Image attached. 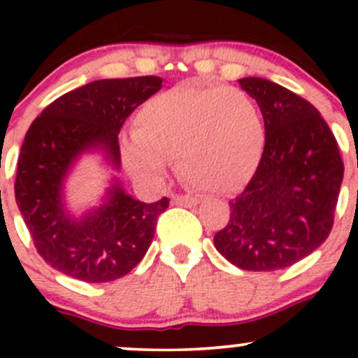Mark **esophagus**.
<instances>
[{"instance_id": "1", "label": "esophagus", "mask_w": 358, "mask_h": 358, "mask_svg": "<svg viewBox=\"0 0 358 358\" xmlns=\"http://www.w3.org/2000/svg\"><path fill=\"white\" fill-rule=\"evenodd\" d=\"M171 202L175 205H185V207H193L200 202L199 196H193V195H173L171 196Z\"/></svg>"}]
</instances>
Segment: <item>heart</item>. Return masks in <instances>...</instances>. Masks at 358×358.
I'll return each instance as SVG.
<instances>
[{
	"label": "heart",
	"instance_id": "heart-1",
	"mask_svg": "<svg viewBox=\"0 0 358 358\" xmlns=\"http://www.w3.org/2000/svg\"><path fill=\"white\" fill-rule=\"evenodd\" d=\"M264 143V121L248 92L183 84L143 106L122 158L141 182L162 180L170 159L178 158L192 183L234 190L254 173Z\"/></svg>",
	"mask_w": 358,
	"mask_h": 358
}]
</instances>
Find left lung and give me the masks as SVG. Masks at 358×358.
<instances>
[{
  "label": "left lung",
  "instance_id": "1",
  "mask_svg": "<svg viewBox=\"0 0 358 358\" xmlns=\"http://www.w3.org/2000/svg\"><path fill=\"white\" fill-rule=\"evenodd\" d=\"M239 84L261 109L266 143L256 173L229 202L231 219L213 244L241 269H285L330 236L343 162L313 104L261 77Z\"/></svg>",
  "mask_w": 358,
  "mask_h": 358
}]
</instances>
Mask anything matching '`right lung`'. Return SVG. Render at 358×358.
<instances>
[{
  "instance_id": "obj_1",
  "label": "right lung",
  "mask_w": 358,
  "mask_h": 358,
  "mask_svg": "<svg viewBox=\"0 0 358 358\" xmlns=\"http://www.w3.org/2000/svg\"><path fill=\"white\" fill-rule=\"evenodd\" d=\"M162 77L102 79L71 90L28 127L16 170L15 199L36 252L53 269L85 282L126 276L145 257L156 220L170 200L145 203L114 180L104 203L76 219L64 202L65 176L82 153L97 150L121 168L119 131L162 89Z\"/></svg>"
}]
</instances>
